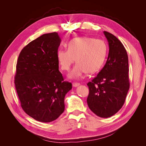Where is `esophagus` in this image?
<instances>
[{"label":"esophagus","instance_id":"1","mask_svg":"<svg viewBox=\"0 0 146 146\" xmlns=\"http://www.w3.org/2000/svg\"><path fill=\"white\" fill-rule=\"evenodd\" d=\"M80 85V84L79 83H72V86H73L74 87H77V86H79Z\"/></svg>","mask_w":146,"mask_h":146}]
</instances>
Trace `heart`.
Masks as SVG:
<instances>
[{"label":"heart","instance_id":"heart-1","mask_svg":"<svg viewBox=\"0 0 146 146\" xmlns=\"http://www.w3.org/2000/svg\"><path fill=\"white\" fill-rule=\"evenodd\" d=\"M107 44L101 39L82 36L74 38L68 44V49L60 48L57 58L63 70L68 71L76 58L77 64L69 74L73 79L82 78L87 72L93 74L101 68L107 54Z\"/></svg>","mask_w":146,"mask_h":146}]
</instances>
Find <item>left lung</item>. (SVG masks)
Here are the masks:
<instances>
[{"label":"left lung","mask_w":146,"mask_h":146,"mask_svg":"<svg viewBox=\"0 0 146 146\" xmlns=\"http://www.w3.org/2000/svg\"><path fill=\"white\" fill-rule=\"evenodd\" d=\"M109 45L108 58L104 67L93 80L88 83L87 104L100 117L115 114L125 102L130 88L129 59L122 42L111 33L104 31Z\"/></svg>","instance_id":"left-lung-1"}]
</instances>
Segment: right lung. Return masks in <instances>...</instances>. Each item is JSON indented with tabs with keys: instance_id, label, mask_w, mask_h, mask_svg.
Segmentation results:
<instances>
[{
	"instance_id": "right-lung-1",
	"label": "right lung",
	"mask_w": 146,
	"mask_h": 146,
	"mask_svg": "<svg viewBox=\"0 0 146 146\" xmlns=\"http://www.w3.org/2000/svg\"><path fill=\"white\" fill-rule=\"evenodd\" d=\"M58 33L41 35L21 50L15 84L24 111L35 120L50 122L64 110V98L72 89L59 71Z\"/></svg>"
}]
</instances>
